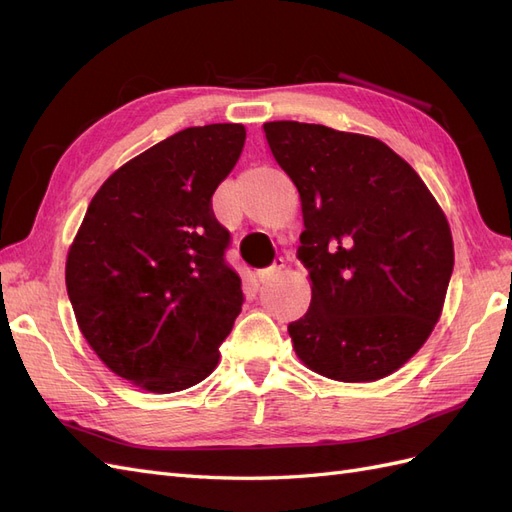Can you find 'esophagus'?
I'll return each mask as SVG.
<instances>
[{"mask_svg": "<svg viewBox=\"0 0 512 512\" xmlns=\"http://www.w3.org/2000/svg\"><path fill=\"white\" fill-rule=\"evenodd\" d=\"M282 269H284V258H275V262H273L271 267H267V269H262V271L256 273L258 282H260V284H267L269 280H273V277L280 275Z\"/></svg>", "mask_w": 512, "mask_h": 512, "instance_id": "esophagus-1", "label": "esophagus"}]
</instances>
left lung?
Returning <instances> with one entry per match:
<instances>
[{
	"instance_id": "obj_1",
	"label": "left lung",
	"mask_w": 512,
	"mask_h": 512,
	"mask_svg": "<svg viewBox=\"0 0 512 512\" xmlns=\"http://www.w3.org/2000/svg\"><path fill=\"white\" fill-rule=\"evenodd\" d=\"M262 130L301 196L297 256L312 303L288 324L294 350L333 380L393 374L425 344L451 282L453 237L442 209L378 138L299 121Z\"/></svg>"
}]
</instances>
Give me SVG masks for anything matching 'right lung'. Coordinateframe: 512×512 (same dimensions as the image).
Wrapping results in <instances>:
<instances>
[{"mask_svg": "<svg viewBox=\"0 0 512 512\" xmlns=\"http://www.w3.org/2000/svg\"><path fill=\"white\" fill-rule=\"evenodd\" d=\"M245 143L239 123L185 128L108 177L66 262L87 344L123 380L175 393L205 380L245 301L211 196Z\"/></svg>", "mask_w": 512, "mask_h": 512, "instance_id": "add662e5", "label": "right lung"}]
</instances>
